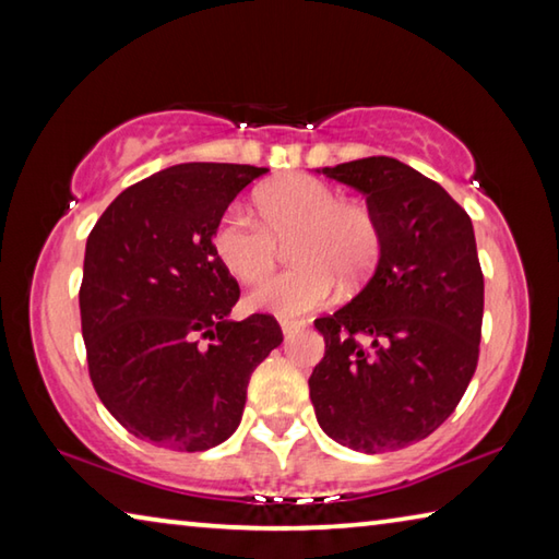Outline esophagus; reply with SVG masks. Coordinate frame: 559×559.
<instances>
[{"label": "esophagus", "mask_w": 559, "mask_h": 559, "mask_svg": "<svg viewBox=\"0 0 559 559\" xmlns=\"http://www.w3.org/2000/svg\"><path fill=\"white\" fill-rule=\"evenodd\" d=\"M302 328H306V320H296V318H283L281 320V330H283V335H286V337H293L296 333H300Z\"/></svg>", "instance_id": "34e87169"}]
</instances>
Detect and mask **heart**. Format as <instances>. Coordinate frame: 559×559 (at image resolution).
Returning <instances> with one entry per match:
<instances>
[{
  "label": "heart",
  "instance_id": "obj_1",
  "mask_svg": "<svg viewBox=\"0 0 559 559\" xmlns=\"http://www.w3.org/2000/svg\"><path fill=\"white\" fill-rule=\"evenodd\" d=\"M261 222L226 210L214 224L212 246L236 281L257 286L290 243L296 269L269 281L251 296V308L293 318L325 306L335 281L357 288L372 276L384 249L377 214L362 202L343 200L333 185L310 175L273 179L257 192Z\"/></svg>",
  "mask_w": 559,
  "mask_h": 559
}]
</instances>
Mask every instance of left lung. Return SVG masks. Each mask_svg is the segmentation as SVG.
I'll return each instance as SVG.
<instances>
[{"label": "left lung", "instance_id": "1", "mask_svg": "<svg viewBox=\"0 0 559 559\" xmlns=\"http://www.w3.org/2000/svg\"><path fill=\"white\" fill-rule=\"evenodd\" d=\"M318 173L367 197L384 249L365 288L316 320L325 355L308 380L310 402L343 447L404 449L449 419L476 372L484 273L471 216L394 157Z\"/></svg>", "mask_w": 559, "mask_h": 559}]
</instances>
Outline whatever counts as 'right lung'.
Here are the masks:
<instances>
[{"label": "right lung", "mask_w": 559, "mask_h": 559, "mask_svg": "<svg viewBox=\"0 0 559 559\" xmlns=\"http://www.w3.org/2000/svg\"><path fill=\"white\" fill-rule=\"evenodd\" d=\"M266 167L187 163L120 192L93 226L79 293L91 382L138 439L206 451L236 431L251 372L283 343L273 316L229 320L239 283L212 231Z\"/></svg>", "instance_id": "add662e5"}]
</instances>
